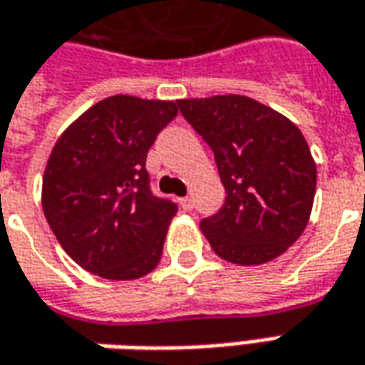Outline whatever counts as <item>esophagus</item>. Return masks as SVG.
I'll return each instance as SVG.
<instances>
[{"label":"esophagus","instance_id":"obj_1","mask_svg":"<svg viewBox=\"0 0 365 365\" xmlns=\"http://www.w3.org/2000/svg\"><path fill=\"white\" fill-rule=\"evenodd\" d=\"M180 207H182V211H190V209H192V199H190V197L180 199Z\"/></svg>","mask_w":365,"mask_h":365}]
</instances>
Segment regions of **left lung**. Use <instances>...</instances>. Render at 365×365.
I'll return each mask as SVG.
<instances>
[{
	"label": "left lung",
	"mask_w": 365,
	"mask_h": 365,
	"mask_svg": "<svg viewBox=\"0 0 365 365\" xmlns=\"http://www.w3.org/2000/svg\"><path fill=\"white\" fill-rule=\"evenodd\" d=\"M178 108L215 153L225 187L221 211L200 221L217 255L261 265L285 253L305 231L317 168L302 130L253 98H185Z\"/></svg>",
	"instance_id": "8db88e82"
}]
</instances>
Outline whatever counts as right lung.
<instances>
[{
	"mask_svg": "<svg viewBox=\"0 0 365 365\" xmlns=\"http://www.w3.org/2000/svg\"><path fill=\"white\" fill-rule=\"evenodd\" d=\"M178 102L110 96L74 120L51 148L41 207L58 243L102 279L148 275L177 205L150 192L146 154Z\"/></svg>",
	"mask_w": 365,
	"mask_h": 365,
	"instance_id": "1",
	"label": "right lung"
}]
</instances>
